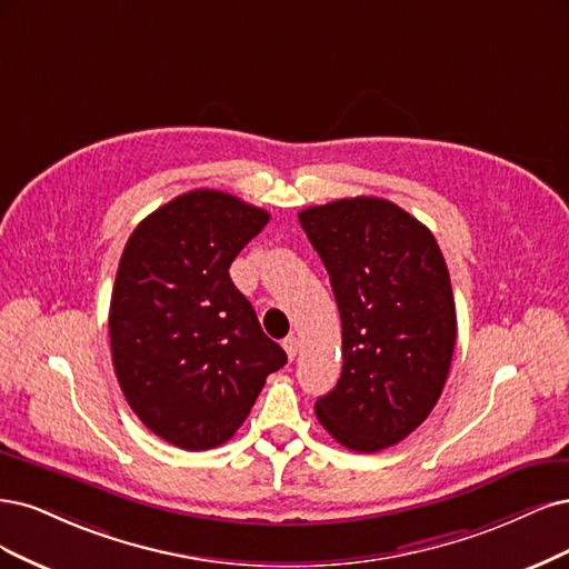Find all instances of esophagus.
I'll list each match as a JSON object with an SVG mask.
<instances>
[{
	"mask_svg": "<svg viewBox=\"0 0 569 569\" xmlns=\"http://www.w3.org/2000/svg\"><path fill=\"white\" fill-rule=\"evenodd\" d=\"M298 347H300V340H298L296 336H288V338L283 340V350H286V355H288V359H290V361L296 359V355H298Z\"/></svg>",
	"mask_w": 569,
	"mask_h": 569,
	"instance_id": "34e87169",
	"label": "esophagus"
}]
</instances>
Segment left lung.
<instances>
[{
  "instance_id": "obj_1",
  "label": "left lung",
  "mask_w": 569,
  "mask_h": 569,
  "mask_svg": "<svg viewBox=\"0 0 569 569\" xmlns=\"http://www.w3.org/2000/svg\"><path fill=\"white\" fill-rule=\"evenodd\" d=\"M300 224L331 277L342 321V373L319 397V423L373 453L430 416L449 376L456 305L432 231L376 196L305 208Z\"/></svg>"
}]
</instances>
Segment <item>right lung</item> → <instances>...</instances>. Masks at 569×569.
<instances>
[{
    "mask_svg": "<svg viewBox=\"0 0 569 569\" xmlns=\"http://www.w3.org/2000/svg\"><path fill=\"white\" fill-rule=\"evenodd\" d=\"M269 212L224 191L181 193L139 222L111 298L113 369L127 405L164 442L224 445L288 361L229 267Z\"/></svg>",
    "mask_w": 569,
    "mask_h": 569,
    "instance_id": "add662e5",
    "label": "right lung"
}]
</instances>
